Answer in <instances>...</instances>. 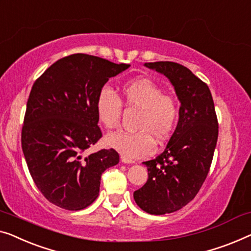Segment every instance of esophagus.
I'll return each mask as SVG.
<instances>
[{
	"label": "esophagus",
	"instance_id": "1",
	"mask_svg": "<svg viewBox=\"0 0 251 251\" xmlns=\"http://www.w3.org/2000/svg\"><path fill=\"white\" fill-rule=\"evenodd\" d=\"M121 161L122 163H126V164H132V163H134V161H132L131 158L126 157V156H121Z\"/></svg>",
	"mask_w": 251,
	"mask_h": 251
}]
</instances>
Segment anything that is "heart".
<instances>
[{
	"mask_svg": "<svg viewBox=\"0 0 251 251\" xmlns=\"http://www.w3.org/2000/svg\"><path fill=\"white\" fill-rule=\"evenodd\" d=\"M122 105L128 110L139 111L134 132L108 134L105 143L129 158L148 156L154 151L155 143L169 140L179 122L180 106L176 97L165 94L164 89L151 79L139 77L122 86L121 96L108 87H103L96 99V114L106 129L120 125Z\"/></svg>",
	"mask_w": 251,
	"mask_h": 251,
	"instance_id": "obj_1",
	"label": "heart"
}]
</instances>
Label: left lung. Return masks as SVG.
Instances as JSON below:
<instances>
[{
	"label": "left lung",
	"mask_w": 251,
	"mask_h": 251,
	"mask_svg": "<svg viewBox=\"0 0 251 251\" xmlns=\"http://www.w3.org/2000/svg\"><path fill=\"white\" fill-rule=\"evenodd\" d=\"M145 65L170 79L181 103L176 131L161 155L144 162L147 182L133 192L141 209L163 215L182 208L198 194L212 164L219 122L208 86L188 68L170 61Z\"/></svg>",
	"instance_id": "left-lung-1"
}]
</instances>
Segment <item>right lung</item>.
<instances>
[{
    "label": "right lung",
    "mask_w": 251,
    "mask_h": 251,
    "mask_svg": "<svg viewBox=\"0 0 251 251\" xmlns=\"http://www.w3.org/2000/svg\"><path fill=\"white\" fill-rule=\"evenodd\" d=\"M129 67L71 54L53 63L32 85L21 146L36 187L52 204L68 210L86 208L99 196L104 171L119 163L113 148L88 156L83 151L101 138L97 94Z\"/></svg>",
    "instance_id": "1"
}]
</instances>
